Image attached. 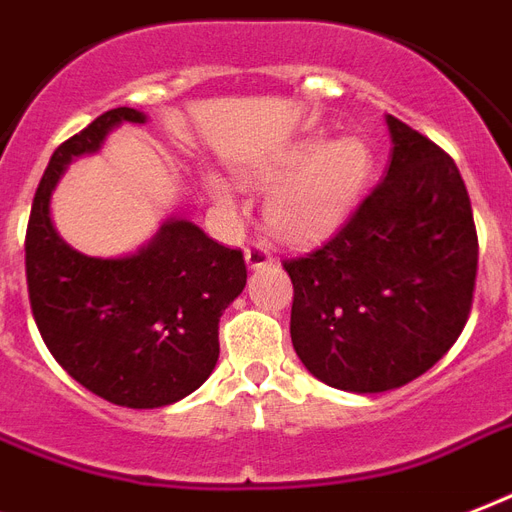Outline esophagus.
Listing matches in <instances>:
<instances>
[{
    "instance_id": "34e87169",
    "label": "esophagus",
    "mask_w": 512,
    "mask_h": 512,
    "mask_svg": "<svg viewBox=\"0 0 512 512\" xmlns=\"http://www.w3.org/2000/svg\"><path fill=\"white\" fill-rule=\"evenodd\" d=\"M245 264L251 269L267 267V264H272V253H269L264 245H248V248H245Z\"/></svg>"
}]
</instances>
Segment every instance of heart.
<instances>
[{
    "mask_svg": "<svg viewBox=\"0 0 512 512\" xmlns=\"http://www.w3.org/2000/svg\"><path fill=\"white\" fill-rule=\"evenodd\" d=\"M374 173V152L360 136H310L288 146L277 160L248 173V181L272 189L267 221L288 240H310L339 227L366 192ZM205 192L221 208L235 205V189L227 178L205 173Z\"/></svg>",
    "mask_w": 512,
    "mask_h": 512,
    "instance_id": "heart-1",
    "label": "heart"
}]
</instances>
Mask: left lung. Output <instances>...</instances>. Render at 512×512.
Returning <instances> with one entry per match:
<instances>
[{"label": "left lung", "mask_w": 512, "mask_h": 512, "mask_svg": "<svg viewBox=\"0 0 512 512\" xmlns=\"http://www.w3.org/2000/svg\"><path fill=\"white\" fill-rule=\"evenodd\" d=\"M387 176L307 256L285 259L291 342L320 382L403 387L457 342L473 307L478 235L449 154L387 114Z\"/></svg>", "instance_id": "left-lung-1"}]
</instances>
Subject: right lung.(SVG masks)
Listing matches in <instances>:
<instances>
[{
  "label": "right lung",
  "mask_w": 512,
  "mask_h": 512,
  "mask_svg": "<svg viewBox=\"0 0 512 512\" xmlns=\"http://www.w3.org/2000/svg\"><path fill=\"white\" fill-rule=\"evenodd\" d=\"M146 114L120 106L63 141L39 181L26 229V283L47 350L98 398L160 408L200 387L219 360V320L245 288L243 251L197 224L165 221L149 245L122 259L74 251L50 221V194L74 157Z\"/></svg>",
  "instance_id": "obj_1"
}]
</instances>
